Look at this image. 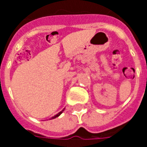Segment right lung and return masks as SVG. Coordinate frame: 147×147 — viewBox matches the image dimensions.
Returning a JSON list of instances; mask_svg holds the SVG:
<instances>
[{
    "mask_svg": "<svg viewBox=\"0 0 147 147\" xmlns=\"http://www.w3.org/2000/svg\"><path fill=\"white\" fill-rule=\"evenodd\" d=\"M63 111H64V109L62 110V111H60V112L58 113V114H57V115H55V116L52 117V118H51V119H55V118H56V117L59 116V115H61V114H62V113H63Z\"/></svg>",
    "mask_w": 147,
    "mask_h": 147,
    "instance_id": "1",
    "label": "right lung"
}]
</instances>
